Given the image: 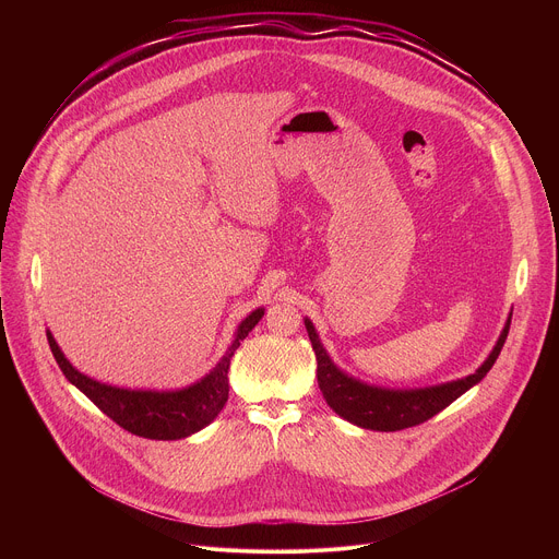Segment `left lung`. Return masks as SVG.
<instances>
[{
    "label": "left lung",
    "mask_w": 559,
    "mask_h": 559,
    "mask_svg": "<svg viewBox=\"0 0 559 559\" xmlns=\"http://www.w3.org/2000/svg\"><path fill=\"white\" fill-rule=\"evenodd\" d=\"M305 328L316 354V376H318V386H321L328 405L345 420L362 427V429H373V431H401L409 429L416 425L427 423L436 414H440L444 407H449L455 397H460L466 389L480 382L493 362L498 360L504 341L509 336L511 328V318L507 321L498 345L493 347L491 356L485 360V365L477 369L475 373L438 384V386H427V389H412V391H393V389H380V386H369L365 382H358L343 373L328 356L323 349L321 341L316 336L313 325L305 318Z\"/></svg>",
    "instance_id": "left-lung-1"
}]
</instances>
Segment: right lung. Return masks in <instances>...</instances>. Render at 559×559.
<instances>
[{
    "mask_svg": "<svg viewBox=\"0 0 559 559\" xmlns=\"http://www.w3.org/2000/svg\"><path fill=\"white\" fill-rule=\"evenodd\" d=\"M263 313H265L263 307L252 311L246 321L238 325L236 338L231 341L221 362L201 382L181 391H130V389L102 384L84 373H79L63 358L52 334L46 332V336H48L50 352L59 369L63 371V376L79 391H84L110 420H115L119 427L141 438L179 440L207 427L225 407L227 393H229V384H227L229 358L234 356L238 345L243 343V338L254 330V325L261 321Z\"/></svg>",
    "mask_w": 559,
    "mask_h": 559,
    "instance_id": "1",
    "label": "right lung"
}]
</instances>
